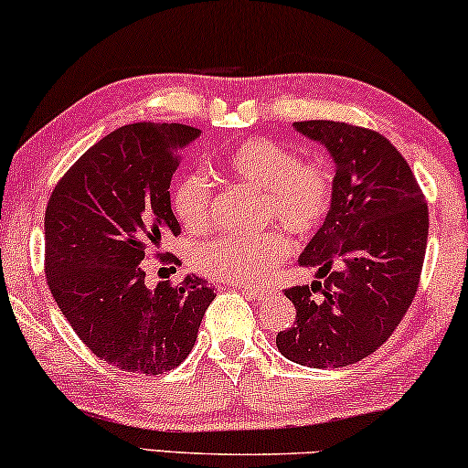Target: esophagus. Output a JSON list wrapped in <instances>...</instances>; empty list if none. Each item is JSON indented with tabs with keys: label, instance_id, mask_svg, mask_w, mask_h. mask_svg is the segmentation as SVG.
I'll return each mask as SVG.
<instances>
[{
	"label": "esophagus",
	"instance_id": "1",
	"mask_svg": "<svg viewBox=\"0 0 468 468\" xmlns=\"http://www.w3.org/2000/svg\"><path fill=\"white\" fill-rule=\"evenodd\" d=\"M239 290H240L242 294L249 296V299H253V301H264L266 296H269V292H266V290H260V288H247V286H240Z\"/></svg>",
	"mask_w": 468,
	"mask_h": 468
}]
</instances>
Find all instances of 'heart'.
<instances>
[{"mask_svg":"<svg viewBox=\"0 0 468 468\" xmlns=\"http://www.w3.org/2000/svg\"><path fill=\"white\" fill-rule=\"evenodd\" d=\"M219 165L232 178L264 191V221L277 219L299 239L324 226L335 202V174L324 159H299L294 150L264 137H249L221 154ZM212 182L202 169L186 172L174 185L172 208L191 232L208 228ZM288 236L269 229L258 236H219L193 251L202 275L229 283H258L290 256Z\"/></svg>","mask_w":468,"mask_h":468,"instance_id":"obj_1","label":"heart"}]
</instances>
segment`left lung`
<instances>
[{"mask_svg":"<svg viewBox=\"0 0 468 468\" xmlns=\"http://www.w3.org/2000/svg\"><path fill=\"white\" fill-rule=\"evenodd\" d=\"M294 129L333 156L335 202L301 253V266L318 271L312 286L286 290L296 320L277 333V348L301 366L344 367L385 344L415 299L428 204L409 163L380 133L333 120Z\"/></svg>","mask_w":468,"mask_h":468,"instance_id":"left-lung-1","label":"left lung"}]
</instances>
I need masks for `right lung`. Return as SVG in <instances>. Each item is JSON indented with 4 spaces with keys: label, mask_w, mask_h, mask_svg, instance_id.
<instances>
[{
    "label": "right lung",
    "mask_w": 468,
    "mask_h": 468,
    "mask_svg": "<svg viewBox=\"0 0 468 468\" xmlns=\"http://www.w3.org/2000/svg\"><path fill=\"white\" fill-rule=\"evenodd\" d=\"M197 137L186 124L122 126L79 156L48 197V290L79 339L122 372L178 367L217 296L196 275L148 288L142 264L180 234L169 182L180 150Z\"/></svg>",
    "instance_id": "1"
}]
</instances>
